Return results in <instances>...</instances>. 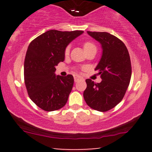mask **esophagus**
<instances>
[{
  "mask_svg": "<svg viewBox=\"0 0 152 152\" xmlns=\"http://www.w3.org/2000/svg\"><path fill=\"white\" fill-rule=\"evenodd\" d=\"M74 81L75 82H77L78 80L79 79H81L82 77L81 76H79V75H77V74H75L74 75Z\"/></svg>",
  "mask_w": 152,
  "mask_h": 152,
  "instance_id": "1",
  "label": "esophagus"
}]
</instances>
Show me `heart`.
<instances>
[{"mask_svg": "<svg viewBox=\"0 0 152 152\" xmlns=\"http://www.w3.org/2000/svg\"><path fill=\"white\" fill-rule=\"evenodd\" d=\"M83 48H84V50H88L89 48H96L95 45L93 43L91 42H86L83 44ZM69 53V47H67L65 50V54L66 55H68Z\"/></svg>", "mask_w": 152, "mask_h": 152, "instance_id": "1", "label": "heart"}]
</instances>
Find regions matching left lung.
Listing matches in <instances>:
<instances>
[{
    "mask_svg": "<svg viewBox=\"0 0 152 152\" xmlns=\"http://www.w3.org/2000/svg\"><path fill=\"white\" fill-rule=\"evenodd\" d=\"M102 48V57L95 70L102 81L94 83L86 80L83 98L89 107L99 111L113 109L122 100L130 83L132 66L126 46L116 36L106 32L87 31Z\"/></svg>",
    "mask_w": 152,
    "mask_h": 152,
    "instance_id": "1",
    "label": "left lung"
}]
</instances>
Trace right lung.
Instances as JSON below:
<instances>
[{"label":"right lung","mask_w":152,"mask_h":152,"mask_svg":"<svg viewBox=\"0 0 152 152\" xmlns=\"http://www.w3.org/2000/svg\"><path fill=\"white\" fill-rule=\"evenodd\" d=\"M83 31L50 30L28 47L24 61V80L28 94L38 107L53 111L64 107L74 86V77L55 74L56 66L65 58L66 47Z\"/></svg>","instance_id":"right-lung-1"}]
</instances>
